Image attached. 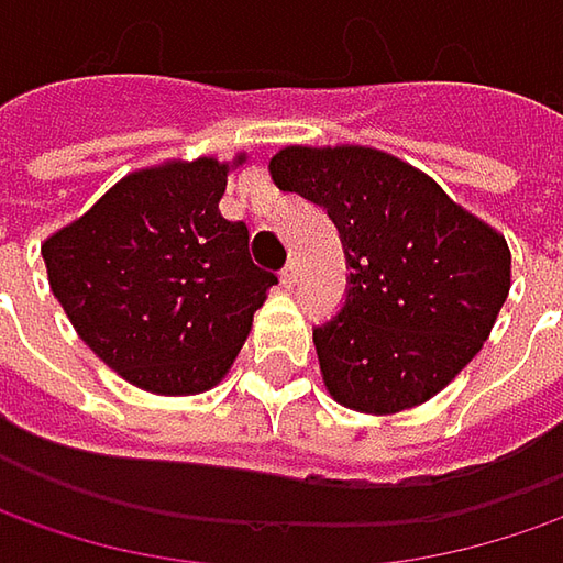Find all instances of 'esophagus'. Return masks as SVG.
<instances>
[{
    "mask_svg": "<svg viewBox=\"0 0 563 563\" xmlns=\"http://www.w3.org/2000/svg\"><path fill=\"white\" fill-rule=\"evenodd\" d=\"M280 280L283 286H296V280H299V264H296V261H289V264L283 267Z\"/></svg>",
    "mask_w": 563,
    "mask_h": 563,
    "instance_id": "1",
    "label": "esophagus"
}]
</instances>
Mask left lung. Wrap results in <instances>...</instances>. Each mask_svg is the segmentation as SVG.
<instances>
[{
    "instance_id": "obj_1",
    "label": "left lung",
    "mask_w": 563,
    "mask_h": 563,
    "mask_svg": "<svg viewBox=\"0 0 563 563\" xmlns=\"http://www.w3.org/2000/svg\"><path fill=\"white\" fill-rule=\"evenodd\" d=\"M271 176L328 208L350 289L314 328L328 394L394 416L441 394L482 350L510 292V249L495 227L394 154L362 144H289Z\"/></svg>"
}]
</instances>
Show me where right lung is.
<instances>
[{
    "label": "right lung",
    "instance_id": "right-lung-1",
    "mask_svg": "<svg viewBox=\"0 0 563 563\" xmlns=\"http://www.w3.org/2000/svg\"><path fill=\"white\" fill-rule=\"evenodd\" d=\"M163 159L49 235L40 252L71 328L115 375L159 397L227 378L277 283L249 252V227L220 213L230 169Z\"/></svg>",
    "mask_w": 563,
    "mask_h": 563
}]
</instances>
